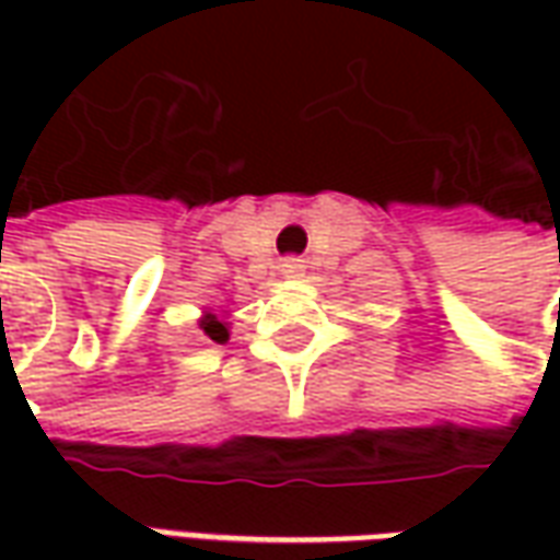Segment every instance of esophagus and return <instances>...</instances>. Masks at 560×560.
I'll use <instances>...</instances> for the list:
<instances>
[{
  "instance_id": "1",
  "label": "esophagus",
  "mask_w": 560,
  "mask_h": 560,
  "mask_svg": "<svg viewBox=\"0 0 560 560\" xmlns=\"http://www.w3.org/2000/svg\"><path fill=\"white\" fill-rule=\"evenodd\" d=\"M305 272V260H300V257H284L281 260V276L284 279H300Z\"/></svg>"
}]
</instances>
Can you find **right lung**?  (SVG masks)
<instances>
[{
  "label": "right lung",
  "instance_id": "add662e5",
  "mask_svg": "<svg viewBox=\"0 0 560 560\" xmlns=\"http://www.w3.org/2000/svg\"><path fill=\"white\" fill-rule=\"evenodd\" d=\"M200 329H203V336H207V339L219 341V345H224V341H228V336H231V332H228V324H224V320L215 315L200 317Z\"/></svg>",
  "mask_w": 560,
  "mask_h": 560
}]
</instances>
